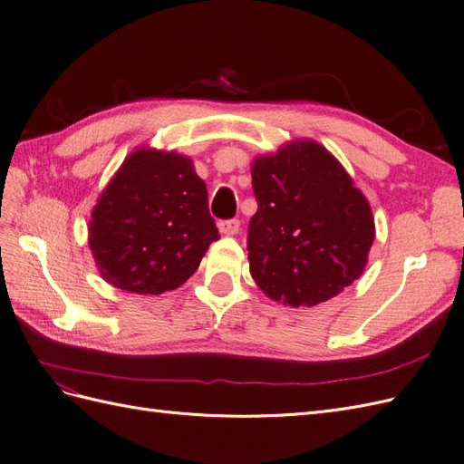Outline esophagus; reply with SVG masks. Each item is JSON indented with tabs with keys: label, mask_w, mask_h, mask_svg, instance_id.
Segmentation results:
<instances>
[{
	"label": "esophagus",
	"mask_w": 464,
	"mask_h": 464,
	"mask_svg": "<svg viewBox=\"0 0 464 464\" xmlns=\"http://www.w3.org/2000/svg\"><path fill=\"white\" fill-rule=\"evenodd\" d=\"M218 232L222 236H234V234H237V232H240V220L232 218V220L218 222Z\"/></svg>",
	"instance_id": "34e87169"
}]
</instances>
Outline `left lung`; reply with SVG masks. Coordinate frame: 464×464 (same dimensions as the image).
Listing matches in <instances>:
<instances>
[{
	"instance_id": "1",
	"label": "left lung",
	"mask_w": 464,
	"mask_h": 464,
	"mask_svg": "<svg viewBox=\"0 0 464 464\" xmlns=\"http://www.w3.org/2000/svg\"><path fill=\"white\" fill-rule=\"evenodd\" d=\"M257 213L247 234L249 273L290 307L327 302L366 269L375 237L372 207L344 166L314 139L251 162Z\"/></svg>"
}]
</instances>
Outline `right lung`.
Returning a JSON list of instances; mask_svg holds the SVG:
<instances>
[{
    "mask_svg": "<svg viewBox=\"0 0 464 464\" xmlns=\"http://www.w3.org/2000/svg\"><path fill=\"white\" fill-rule=\"evenodd\" d=\"M207 201L186 154L135 149L92 207L89 247L98 273L133 294L181 286L220 237Z\"/></svg>",
    "mask_w": 464,
    "mask_h": 464,
    "instance_id": "add662e5",
    "label": "right lung"
}]
</instances>
